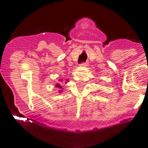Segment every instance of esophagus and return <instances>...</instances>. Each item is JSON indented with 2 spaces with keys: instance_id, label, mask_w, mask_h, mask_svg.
I'll use <instances>...</instances> for the list:
<instances>
[{
  "instance_id": "obj_1",
  "label": "esophagus",
  "mask_w": 148,
  "mask_h": 148,
  "mask_svg": "<svg viewBox=\"0 0 148 148\" xmlns=\"http://www.w3.org/2000/svg\"><path fill=\"white\" fill-rule=\"evenodd\" d=\"M80 66H86V63H82L81 64H80L79 65Z\"/></svg>"
}]
</instances>
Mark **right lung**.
Instances as JSON below:
<instances>
[{"instance_id": "obj_1", "label": "right lung", "mask_w": 148, "mask_h": 148, "mask_svg": "<svg viewBox=\"0 0 148 148\" xmlns=\"http://www.w3.org/2000/svg\"><path fill=\"white\" fill-rule=\"evenodd\" d=\"M59 81L60 82V83L62 82H63V81L65 82L66 84L67 82H69V79H64H64H59ZM56 86L58 88V89H59V93H60V94L62 93V92H63V89H64V88L62 87V85H61L60 84H57L56 85Z\"/></svg>"}]
</instances>
